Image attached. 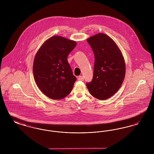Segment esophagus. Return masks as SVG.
<instances>
[{"mask_svg":"<svg viewBox=\"0 0 154 154\" xmlns=\"http://www.w3.org/2000/svg\"><path fill=\"white\" fill-rule=\"evenodd\" d=\"M78 80H84V77H83V76H82V75H80V76H79V77H78Z\"/></svg>","mask_w":154,"mask_h":154,"instance_id":"34e87169","label":"esophagus"}]
</instances>
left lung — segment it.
Returning a JSON list of instances; mask_svg holds the SVG:
<instances>
[{"mask_svg":"<svg viewBox=\"0 0 154 154\" xmlns=\"http://www.w3.org/2000/svg\"><path fill=\"white\" fill-rule=\"evenodd\" d=\"M87 41L95 55L93 79L87 87L94 97L107 99L117 92L124 80V56L115 42L106 34H96Z\"/></svg>","mask_w":154,"mask_h":154,"instance_id":"1","label":"left lung"}]
</instances>
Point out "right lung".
Masks as SVG:
<instances>
[{
	"mask_svg": "<svg viewBox=\"0 0 154 154\" xmlns=\"http://www.w3.org/2000/svg\"><path fill=\"white\" fill-rule=\"evenodd\" d=\"M76 45L73 40L53 36L37 51L33 65L34 79L40 90L50 99H63L73 89L76 77L67 58Z\"/></svg>",
	"mask_w": 154,
	"mask_h": 154,
	"instance_id": "right-lung-1",
	"label": "right lung"
}]
</instances>
